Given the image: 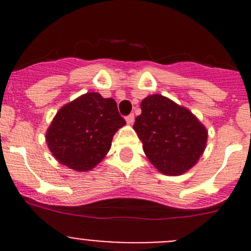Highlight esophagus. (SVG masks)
Here are the masks:
<instances>
[{
    "instance_id": "esophagus-1",
    "label": "esophagus",
    "mask_w": 251,
    "mask_h": 251,
    "mask_svg": "<svg viewBox=\"0 0 251 251\" xmlns=\"http://www.w3.org/2000/svg\"><path fill=\"white\" fill-rule=\"evenodd\" d=\"M126 121H127L128 124H133V122H134V114H129L126 117Z\"/></svg>"
}]
</instances>
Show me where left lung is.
Wrapping results in <instances>:
<instances>
[{
	"label": "left lung",
	"mask_w": 251,
	"mask_h": 251,
	"mask_svg": "<svg viewBox=\"0 0 251 251\" xmlns=\"http://www.w3.org/2000/svg\"><path fill=\"white\" fill-rule=\"evenodd\" d=\"M141 109L133 128L151 163L168 176L194 167L207 142V130L201 122L187 108L159 94L143 99Z\"/></svg>",
	"instance_id": "8db88e82"
}]
</instances>
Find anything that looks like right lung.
<instances>
[{
    "label": "right lung",
    "mask_w": 251,
    "mask_h": 251,
    "mask_svg": "<svg viewBox=\"0 0 251 251\" xmlns=\"http://www.w3.org/2000/svg\"><path fill=\"white\" fill-rule=\"evenodd\" d=\"M124 124L114 99L86 93L60 108L46 132V143L61 165L85 172L105 157Z\"/></svg>",
    "instance_id": "obj_1"
}]
</instances>
